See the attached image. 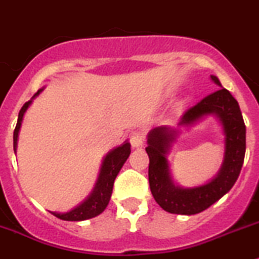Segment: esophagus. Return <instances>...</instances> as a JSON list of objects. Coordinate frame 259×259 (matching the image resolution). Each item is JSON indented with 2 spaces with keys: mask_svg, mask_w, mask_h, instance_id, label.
<instances>
[{
  "mask_svg": "<svg viewBox=\"0 0 259 259\" xmlns=\"http://www.w3.org/2000/svg\"><path fill=\"white\" fill-rule=\"evenodd\" d=\"M129 141L132 143L133 147L138 148V147H142L144 143V137L142 133L139 132H132L129 134Z\"/></svg>",
  "mask_w": 259,
  "mask_h": 259,
  "instance_id": "1",
  "label": "esophagus"
}]
</instances>
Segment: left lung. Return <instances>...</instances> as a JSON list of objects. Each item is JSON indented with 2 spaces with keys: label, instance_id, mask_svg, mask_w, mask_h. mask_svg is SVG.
<instances>
[{
  "label": "left lung",
  "instance_id": "left-lung-1",
  "mask_svg": "<svg viewBox=\"0 0 259 259\" xmlns=\"http://www.w3.org/2000/svg\"><path fill=\"white\" fill-rule=\"evenodd\" d=\"M210 77L221 89L187 109L179 120L178 126H190L209 115H214L221 121L225 134V157L215 178L197 187L177 186L171 179L166 155L179 130L157 126L148 133L146 152L150 157L148 181L151 192L156 202L169 213L192 215L208 209L231 190L243 167L246 130L239 103L231 93L222 88L215 76Z\"/></svg>",
  "mask_w": 259,
  "mask_h": 259
}]
</instances>
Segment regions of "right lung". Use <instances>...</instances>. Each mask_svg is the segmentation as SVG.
<instances>
[{
	"label": "right lung",
	"instance_id": "1",
	"mask_svg": "<svg viewBox=\"0 0 259 259\" xmlns=\"http://www.w3.org/2000/svg\"><path fill=\"white\" fill-rule=\"evenodd\" d=\"M41 92H42V89H39L33 95V98H36ZM32 99L27 102V103H24V106L20 109L19 116H18V122H16L15 130H14V152L16 151V146H18V135H19V129L22 126L23 116H24L29 104L32 103ZM130 151H132L130 150V143L129 142H125L124 144H121L120 147H116L115 150L107 153L106 157L103 158L99 177H98V181L95 183L94 190L90 193V196L85 201L81 202L78 206L72 209L71 211H67V213L51 211V214H54L59 220L73 221V222L90 220V218L99 215L107 208V205H108L111 195H112V188L116 177H117L118 171L121 170L122 165L125 164L127 157H129Z\"/></svg>",
	"mask_w": 259,
	"mask_h": 259
}]
</instances>
